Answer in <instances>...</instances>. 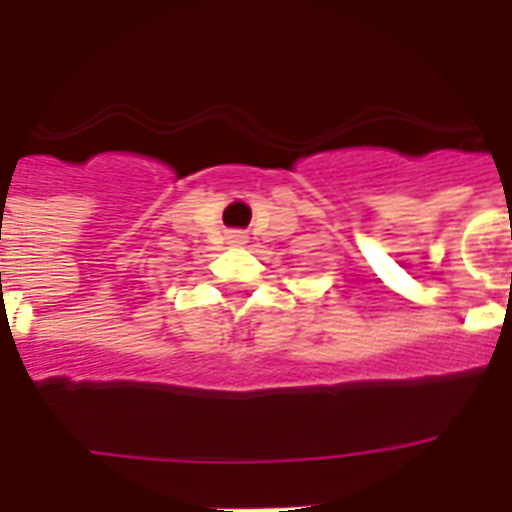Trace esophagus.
<instances>
[{"mask_svg": "<svg viewBox=\"0 0 512 512\" xmlns=\"http://www.w3.org/2000/svg\"><path fill=\"white\" fill-rule=\"evenodd\" d=\"M228 244H233V247H241V244H247V233L228 231Z\"/></svg>", "mask_w": 512, "mask_h": 512, "instance_id": "esophagus-1", "label": "esophagus"}]
</instances>
